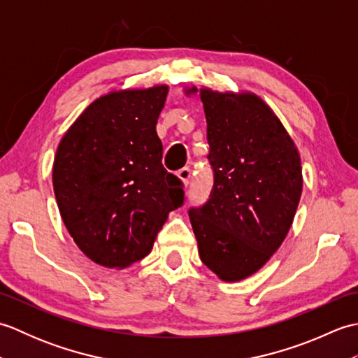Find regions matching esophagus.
I'll return each instance as SVG.
<instances>
[{
	"label": "esophagus",
	"mask_w": 358,
	"mask_h": 358,
	"mask_svg": "<svg viewBox=\"0 0 358 358\" xmlns=\"http://www.w3.org/2000/svg\"><path fill=\"white\" fill-rule=\"evenodd\" d=\"M177 177H178L181 181H183V183L187 186L189 183H191V180H192V171L189 169V167H183V169H180V171H178Z\"/></svg>",
	"instance_id": "obj_1"
}]
</instances>
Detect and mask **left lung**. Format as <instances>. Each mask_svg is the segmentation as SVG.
I'll use <instances>...</instances> for the list:
<instances>
[{
    "label": "left lung",
    "mask_w": 358,
    "mask_h": 358,
    "mask_svg": "<svg viewBox=\"0 0 358 358\" xmlns=\"http://www.w3.org/2000/svg\"><path fill=\"white\" fill-rule=\"evenodd\" d=\"M200 96L214 186L203 206L189 209V218L201 262L223 281H240L266 264L291 229L301 162L260 96L210 89H200Z\"/></svg>",
    "instance_id": "8db88e82"
}]
</instances>
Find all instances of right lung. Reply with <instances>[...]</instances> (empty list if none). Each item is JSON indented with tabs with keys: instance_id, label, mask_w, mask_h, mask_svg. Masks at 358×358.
Listing matches in <instances>:
<instances>
[{
	"instance_id": "1",
	"label": "right lung",
	"mask_w": 358,
	"mask_h": 358,
	"mask_svg": "<svg viewBox=\"0 0 358 358\" xmlns=\"http://www.w3.org/2000/svg\"><path fill=\"white\" fill-rule=\"evenodd\" d=\"M167 86L110 92L89 104L59 141L53 192L71 237L96 264L123 269L146 257L185 201L163 164L155 126Z\"/></svg>"
}]
</instances>
